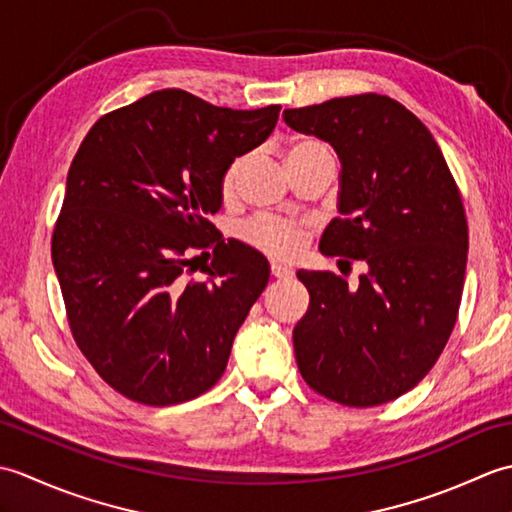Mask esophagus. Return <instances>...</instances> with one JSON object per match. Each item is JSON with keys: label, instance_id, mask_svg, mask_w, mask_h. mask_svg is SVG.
<instances>
[{"label": "esophagus", "instance_id": "34e87169", "mask_svg": "<svg viewBox=\"0 0 512 512\" xmlns=\"http://www.w3.org/2000/svg\"><path fill=\"white\" fill-rule=\"evenodd\" d=\"M270 275H273L275 279H290L292 277V270L286 264L273 262V264H270Z\"/></svg>", "mask_w": 512, "mask_h": 512}]
</instances>
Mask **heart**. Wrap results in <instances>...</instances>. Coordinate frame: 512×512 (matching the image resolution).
<instances>
[{
    "label": "heart",
    "mask_w": 512,
    "mask_h": 512,
    "mask_svg": "<svg viewBox=\"0 0 512 512\" xmlns=\"http://www.w3.org/2000/svg\"><path fill=\"white\" fill-rule=\"evenodd\" d=\"M310 154L334 156V151L328 145L319 143V140L301 138L288 147L286 158L288 162H292ZM242 165L244 160L237 158L222 173V195L226 200L233 198L237 191V178H239V171H242ZM237 233L248 246L262 250V253L270 257H292L303 242V228L297 222L286 220V217H279V215H257L253 220H248L239 226Z\"/></svg>",
    "instance_id": "b5f03b06"
}]
</instances>
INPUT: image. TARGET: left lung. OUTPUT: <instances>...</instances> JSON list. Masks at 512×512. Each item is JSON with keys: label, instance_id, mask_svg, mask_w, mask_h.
Here are the masks:
<instances>
[{"label": "left lung", "instance_id": "left-lung-1", "mask_svg": "<svg viewBox=\"0 0 512 512\" xmlns=\"http://www.w3.org/2000/svg\"><path fill=\"white\" fill-rule=\"evenodd\" d=\"M284 121L328 140L343 165L341 215L321 253L367 264L354 288L297 273L310 292L292 332L299 372L341 405H383L429 374L458 321L469 250L460 189L429 129L389 96L330 99Z\"/></svg>", "mask_w": 512, "mask_h": 512}]
</instances>
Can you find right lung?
Instances as JSON below:
<instances>
[{
    "label": "right lung",
    "mask_w": 512,
    "mask_h": 512,
    "mask_svg": "<svg viewBox=\"0 0 512 512\" xmlns=\"http://www.w3.org/2000/svg\"><path fill=\"white\" fill-rule=\"evenodd\" d=\"M279 110L160 90L101 116L76 151L52 264L76 345L125 398L178 405L222 378L270 275L257 250L224 242L209 215L222 206V173L264 143ZM209 249L210 279L191 280Z\"/></svg>",
    "instance_id": "obj_1"
}]
</instances>
